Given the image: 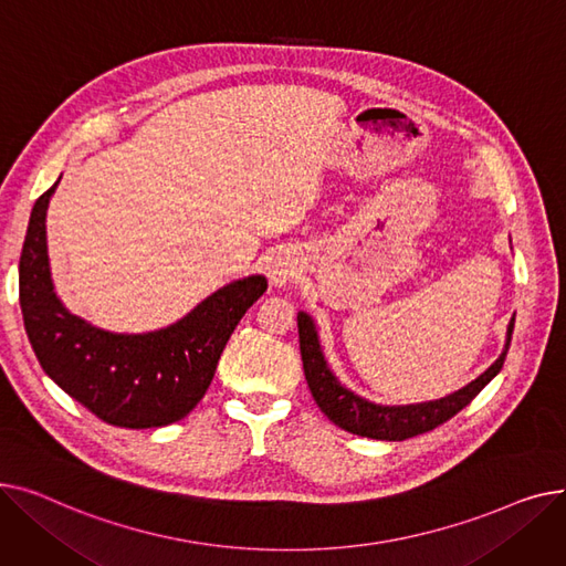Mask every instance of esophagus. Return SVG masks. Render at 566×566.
Wrapping results in <instances>:
<instances>
[{"label": "esophagus", "mask_w": 566, "mask_h": 566, "mask_svg": "<svg viewBox=\"0 0 566 566\" xmlns=\"http://www.w3.org/2000/svg\"><path fill=\"white\" fill-rule=\"evenodd\" d=\"M293 275V268L286 259H273L268 263V280H271L273 286H284Z\"/></svg>", "instance_id": "1"}]
</instances>
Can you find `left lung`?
<instances>
[{"label": "left lung", "instance_id": "1", "mask_svg": "<svg viewBox=\"0 0 566 566\" xmlns=\"http://www.w3.org/2000/svg\"><path fill=\"white\" fill-rule=\"evenodd\" d=\"M512 333H514V318L507 325V339H504L500 358L484 374L470 380L465 388L433 401L382 406L355 395L353 390L346 388V385L339 382V378L333 374V369L328 367V360H325L323 355L314 318L307 312H298L303 369H305V378L314 401L318 403L325 418L335 422L339 429L355 436L374 438V440H406L412 436L427 433L438 424L454 418L461 408H465L486 388V382H491L497 376V371L504 365V358H507Z\"/></svg>", "mask_w": 566, "mask_h": 566}]
</instances>
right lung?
<instances>
[{
    "instance_id": "1",
    "label": "right lung",
    "mask_w": 566,
    "mask_h": 566,
    "mask_svg": "<svg viewBox=\"0 0 566 566\" xmlns=\"http://www.w3.org/2000/svg\"><path fill=\"white\" fill-rule=\"evenodd\" d=\"M59 181L36 199L20 254L29 344L59 388L103 422L126 429L178 422L206 395L238 321L268 282L263 275L233 280L160 331L126 335L96 328L71 314L52 284L45 216Z\"/></svg>"
}]
</instances>
